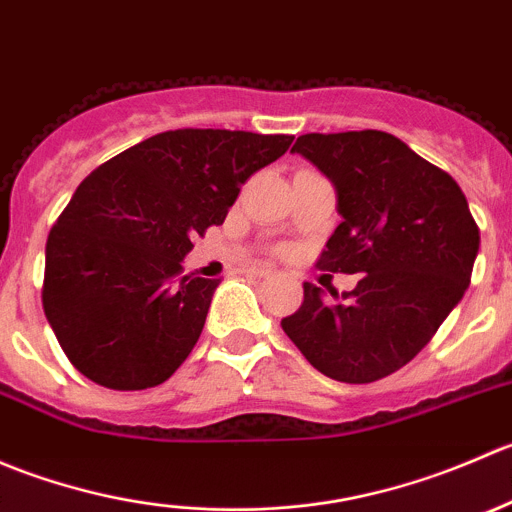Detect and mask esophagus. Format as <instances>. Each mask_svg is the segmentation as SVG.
Segmentation results:
<instances>
[{"mask_svg":"<svg viewBox=\"0 0 512 512\" xmlns=\"http://www.w3.org/2000/svg\"><path fill=\"white\" fill-rule=\"evenodd\" d=\"M247 275L250 277H257V280H262V277H270L272 275V270L270 267H247Z\"/></svg>","mask_w":512,"mask_h":512,"instance_id":"esophagus-1","label":"esophagus"}]
</instances>
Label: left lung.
<instances>
[{"instance_id": "8db88e82", "label": "left lung", "mask_w": 512, "mask_h": 512, "mask_svg": "<svg viewBox=\"0 0 512 512\" xmlns=\"http://www.w3.org/2000/svg\"><path fill=\"white\" fill-rule=\"evenodd\" d=\"M292 151L337 188L342 223L317 267L361 280L342 302L304 282L282 329L329 379L371 384L409 364L461 302L480 230L456 180L391 133H307Z\"/></svg>"}]
</instances>
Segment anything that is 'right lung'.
Returning <instances> with one entry per match:
<instances>
[{
  "instance_id": "right-lung-1",
  "label": "right lung",
  "mask_w": 512,
  "mask_h": 512,
  "mask_svg": "<svg viewBox=\"0 0 512 512\" xmlns=\"http://www.w3.org/2000/svg\"><path fill=\"white\" fill-rule=\"evenodd\" d=\"M294 136L178 128L98 165L46 240L41 302L71 364L113 391L163 384L188 359L220 280L183 275L242 183Z\"/></svg>"
}]
</instances>
